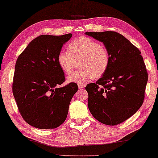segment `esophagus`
I'll list each match as a JSON object with an SVG mask.
<instances>
[{"mask_svg":"<svg viewBox=\"0 0 158 158\" xmlns=\"http://www.w3.org/2000/svg\"><path fill=\"white\" fill-rule=\"evenodd\" d=\"M85 84H78V87L79 89H83L84 87H85Z\"/></svg>","mask_w":158,"mask_h":158,"instance_id":"1","label":"esophagus"}]
</instances>
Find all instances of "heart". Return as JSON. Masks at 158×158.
<instances>
[{
    "label": "heart",
    "instance_id": "b5f03b06",
    "mask_svg": "<svg viewBox=\"0 0 158 158\" xmlns=\"http://www.w3.org/2000/svg\"><path fill=\"white\" fill-rule=\"evenodd\" d=\"M67 50H61L57 55V63L65 74H69L79 60L81 68L67 77L69 83L81 84L91 79H98L107 71L110 64L109 51L99 42L88 37L73 40Z\"/></svg>",
    "mask_w": 158,
    "mask_h": 158
}]
</instances>
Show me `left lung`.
Segmentation results:
<instances>
[{"label":"left lung","mask_w":158,"mask_h":158,"mask_svg":"<svg viewBox=\"0 0 158 158\" xmlns=\"http://www.w3.org/2000/svg\"><path fill=\"white\" fill-rule=\"evenodd\" d=\"M86 35L103 42L110 54L107 71L86 86L89 109L101 123L116 126L142 106L148 79L146 67L140 51L122 35L114 31Z\"/></svg>","instance_id":"left-lung-1"}]
</instances>
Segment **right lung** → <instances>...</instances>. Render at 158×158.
<instances>
[{
	"mask_svg": "<svg viewBox=\"0 0 158 158\" xmlns=\"http://www.w3.org/2000/svg\"><path fill=\"white\" fill-rule=\"evenodd\" d=\"M72 35H40L16 61L13 94L21 116L35 128H56L64 123L78 90L75 83L59 87L65 77L56 58Z\"/></svg>",
	"mask_w": 158,
	"mask_h": 158,
	"instance_id": "obj_1",
	"label": "right lung"
}]
</instances>
